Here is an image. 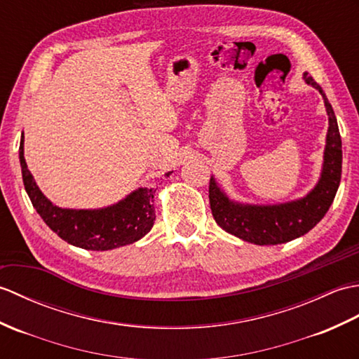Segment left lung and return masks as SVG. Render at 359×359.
<instances>
[{
    "label": "left lung",
    "mask_w": 359,
    "mask_h": 359,
    "mask_svg": "<svg viewBox=\"0 0 359 359\" xmlns=\"http://www.w3.org/2000/svg\"><path fill=\"white\" fill-rule=\"evenodd\" d=\"M302 78L321 93L329 116L323 169L315 187L307 195L293 201L249 204L230 200L217 180L210 177L209 200L213 218L222 230L243 241L258 245H275L306 235L324 218L337 195L342 167L341 135L337 116L321 86H318L307 72Z\"/></svg>",
    "instance_id": "8db88e82"
}]
</instances>
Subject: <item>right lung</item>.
<instances>
[{
    "instance_id": "1",
    "label": "right lung",
    "mask_w": 359,
    "mask_h": 359,
    "mask_svg": "<svg viewBox=\"0 0 359 359\" xmlns=\"http://www.w3.org/2000/svg\"><path fill=\"white\" fill-rule=\"evenodd\" d=\"M22 182L35 210L61 240L86 250H112L146 236L155 222L154 189L138 187L115 204L101 209H62L55 205L35 182L24 158V133L20 142ZM172 172L167 173V177Z\"/></svg>"
}]
</instances>
